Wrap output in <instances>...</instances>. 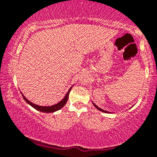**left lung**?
<instances>
[{"mask_svg":"<svg viewBox=\"0 0 157 157\" xmlns=\"http://www.w3.org/2000/svg\"><path fill=\"white\" fill-rule=\"evenodd\" d=\"M92 102H93V101H92ZM93 105H94V106H95V107H96V109H98V110H100V111L104 112V113H110V112L107 111V110H103V109H101V108H100V107H98L97 106V105H96L95 103H93Z\"/></svg>","mask_w":157,"mask_h":157,"instance_id":"left-lung-1","label":"left lung"}]
</instances>
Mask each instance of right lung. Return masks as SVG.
<instances>
[{"label":"right lung","instance_id":"1","mask_svg":"<svg viewBox=\"0 0 157 157\" xmlns=\"http://www.w3.org/2000/svg\"><path fill=\"white\" fill-rule=\"evenodd\" d=\"M73 86H72V87L70 88L69 90H68V92L67 93V94L65 95L64 97L61 100V101H60L59 102H58V103L56 104V105H51V106H40V105H36V104L33 103V102L29 101V100H28L27 98H26L25 96L23 95V93L21 92V93L23 98H24V99L25 100V101L26 102V103L29 104L30 106L33 107V108L36 109V110H38V111L43 112V113H53V112H56V111H57V110H60V109H61L64 106L65 104H66L68 98H69V93L70 92V90H71Z\"/></svg>","mask_w":157,"mask_h":157}]
</instances>
